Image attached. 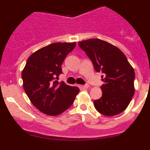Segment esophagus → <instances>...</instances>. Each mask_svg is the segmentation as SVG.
Returning a JSON list of instances; mask_svg holds the SVG:
<instances>
[{"label":"esophagus","mask_w":150,"mask_h":150,"mask_svg":"<svg viewBox=\"0 0 150 150\" xmlns=\"http://www.w3.org/2000/svg\"><path fill=\"white\" fill-rule=\"evenodd\" d=\"M80 87H81V88H83V89H86V88H88V87H89V86H88V85H83V86H80Z\"/></svg>","instance_id":"obj_1"}]
</instances>
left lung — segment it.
<instances>
[{
    "instance_id": "8db88e82",
    "label": "left lung",
    "mask_w": 150,
    "mask_h": 150,
    "mask_svg": "<svg viewBox=\"0 0 150 150\" xmlns=\"http://www.w3.org/2000/svg\"><path fill=\"white\" fill-rule=\"evenodd\" d=\"M97 72L101 71L102 96L94 100L95 109L107 116L120 114L126 109L134 94L135 74L126 56L116 46L100 39L79 43Z\"/></svg>"
}]
</instances>
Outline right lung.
Listing matches in <instances>:
<instances>
[{
    "label": "right lung",
    "mask_w": 150,
    "mask_h": 150,
    "mask_svg": "<svg viewBox=\"0 0 150 150\" xmlns=\"http://www.w3.org/2000/svg\"><path fill=\"white\" fill-rule=\"evenodd\" d=\"M76 46L74 43H55L30 55L22 73L23 87L33 105L40 112L57 116L67 110L79 88L55 80L62 74L64 60Z\"/></svg>",
    "instance_id": "obj_1"
}]
</instances>
